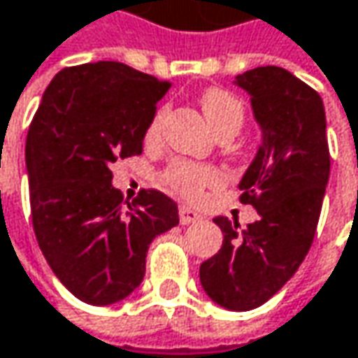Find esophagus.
<instances>
[{
	"label": "esophagus",
	"instance_id": "obj_1",
	"mask_svg": "<svg viewBox=\"0 0 358 358\" xmlns=\"http://www.w3.org/2000/svg\"><path fill=\"white\" fill-rule=\"evenodd\" d=\"M178 215H180V222H182V224H190V222L200 221V215L196 213V210H192L190 206H180Z\"/></svg>",
	"mask_w": 358,
	"mask_h": 358
}]
</instances>
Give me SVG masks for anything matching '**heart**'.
Here are the masks:
<instances>
[{
  "label": "heart",
  "instance_id": "b5f03b06",
  "mask_svg": "<svg viewBox=\"0 0 358 358\" xmlns=\"http://www.w3.org/2000/svg\"><path fill=\"white\" fill-rule=\"evenodd\" d=\"M200 105H202L206 121L210 123V127L215 131L224 129V127H237V129L241 127L243 107L231 93L217 89V87L206 89L200 96ZM159 121H162V113H156V117L150 123L148 137H156ZM219 178H221V174L215 168L190 164V162H174V164H170V168L164 174V180L168 182V186L186 199H196L204 190V186L219 182Z\"/></svg>",
  "mask_w": 358,
  "mask_h": 358
}]
</instances>
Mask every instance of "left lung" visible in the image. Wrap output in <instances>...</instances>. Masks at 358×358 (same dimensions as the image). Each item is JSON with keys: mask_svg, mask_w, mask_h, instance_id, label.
I'll return each mask as SVG.
<instances>
[{"mask_svg": "<svg viewBox=\"0 0 358 358\" xmlns=\"http://www.w3.org/2000/svg\"><path fill=\"white\" fill-rule=\"evenodd\" d=\"M251 96L262 145L243 174L241 202L259 219L247 229L227 217L215 222L222 247L200 265V284L227 310L265 304L298 271L320 219L330 154L320 95L280 66H259L235 76Z\"/></svg>", "mask_w": 358, "mask_h": 358, "instance_id": "obj_1", "label": "left lung"}]
</instances>
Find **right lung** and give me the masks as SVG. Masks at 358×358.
Here are the masks:
<instances>
[{"mask_svg":"<svg viewBox=\"0 0 358 358\" xmlns=\"http://www.w3.org/2000/svg\"><path fill=\"white\" fill-rule=\"evenodd\" d=\"M170 83L123 62L64 69L46 87L26 139L38 245L78 300L109 306L145 275L150 243L178 224V206L158 190L131 204L111 184V164L139 156Z\"/></svg>","mask_w":358,"mask_h":358,"instance_id":"obj_1","label":"right lung"}]
</instances>
